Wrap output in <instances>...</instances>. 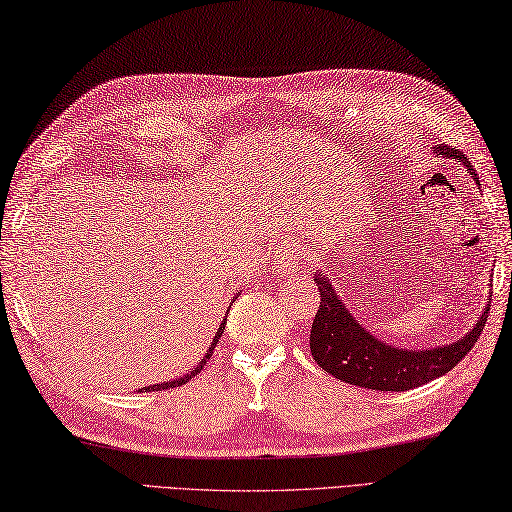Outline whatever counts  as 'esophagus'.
<instances>
[{"instance_id":"1","label":"esophagus","mask_w":512,"mask_h":512,"mask_svg":"<svg viewBox=\"0 0 512 512\" xmlns=\"http://www.w3.org/2000/svg\"><path fill=\"white\" fill-rule=\"evenodd\" d=\"M304 256L306 249L300 243H287L285 249H282V258L278 260V271H291L295 267H300Z\"/></svg>"}]
</instances>
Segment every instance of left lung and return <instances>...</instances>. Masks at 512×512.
Listing matches in <instances>:
<instances>
[{"label":"left lung","instance_id":"left-lung-1","mask_svg":"<svg viewBox=\"0 0 512 512\" xmlns=\"http://www.w3.org/2000/svg\"><path fill=\"white\" fill-rule=\"evenodd\" d=\"M434 155L460 162L469 170L475 184L480 186L478 173H475L471 162L462 155V151L440 144L434 146ZM313 280L317 282V289H320V309L315 313L309 339L315 363L339 381L379 392L412 390L418 388V385H425L442 377L451 368H456L458 361H462L464 355L480 339L488 309H491V304H486L478 322L458 342L412 350L374 337L346 309V304L337 295L333 282L322 271H315Z\"/></svg>","mask_w":512,"mask_h":512}]
</instances>
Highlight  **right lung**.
I'll return each instance as SVG.
<instances>
[{
  "mask_svg": "<svg viewBox=\"0 0 512 512\" xmlns=\"http://www.w3.org/2000/svg\"><path fill=\"white\" fill-rule=\"evenodd\" d=\"M225 322H227V315L223 317V322L219 324L217 333H214V339H212L210 348L206 350V355H203V359L197 363V368H195V370H190L188 374H184V377H179V379H173V381H164V383H160V385H149V388H142V390H146V392H157V390H170V388H177V385H184V383H188L192 377H195L197 372H201V370H203V366H206V361L212 357V350H214V346H217V342H219V337H221L223 328H225Z\"/></svg>",
  "mask_w": 512,
  "mask_h": 512,
  "instance_id": "add662e5",
  "label": "right lung"
}]
</instances>
